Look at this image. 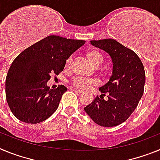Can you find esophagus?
Instances as JSON below:
<instances>
[{"instance_id": "1", "label": "esophagus", "mask_w": 160, "mask_h": 160, "mask_svg": "<svg viewBox=\"0 0 160 160\" xmlns=\"http://www.w3.org/2000/svg\"><path fill=\"white\" fill-rule=\"evenodd\" d=\"M71 90H73V91H74V92L76 93H78V94H81L82 91L80 90H78V89H76V88H71Z\"/></svg>"}]
</instances>
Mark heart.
Segmentation results:
<instances>
[{
	"label": "heart",
	"mask_w": 160,
	"mask_h": 160,
	"mask_svg": "<svg viewBox=\"0 0 160 160\" xmlns=\"http://www.w3.org/2000/svg\"><path fill=\"white\" fill-rule=\"evenodd\" d=\"M87 58L90 60V62L92 63L94 66H98L102 63L103 57L102 55L97 50H90L87 53ZM72 57H69L66 61V67L68 68L70 66L71 63ZM72 85L75 88L79 89V90H88L90 87L95 86L98 84L97 81L94 79L91 78H85L82 77H75L73 78L72 80Z\"/></svg>",
	"instance_id": "b5f03b06"
}]
</instances>
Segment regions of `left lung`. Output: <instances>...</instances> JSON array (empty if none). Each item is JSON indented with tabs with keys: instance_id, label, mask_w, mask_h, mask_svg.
Returning a JSON list of instances; mask_svg holds the SVG:
<instances>
[{
	"instance_id": "left-lung-1",
	"label": "left lung",
	"mask_w": 160,
	"mask_h": 160,
	"mask_svg": "<svg viewBox=\"0 0 160 160\" xmlns=\"http://www.w3.org/2000/svg\"><path fill=\"white\" fill-rule=\"evenodd\" d=\"M90 43L110 55L113 70L108 82L99 88L100 97L97 96L84 110L95 123L115 127L131 116L143 94V65L135 52L114 39L90 41ZM106 95L107 100L103 99Z\"/></svg>"
}]
</instances>
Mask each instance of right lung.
I'll return each instance as SVG.
<instances>
[{
	"instance_id": "1",
	"label": "right lung",
	"mask_w": 160,
	"mask_h": 160,
	"mask_svg": "<svg viewBox=\"0 0 160 160\" xmlns=\"http://www.w3.org/2000/svg\"><path fill=\"white\" fill-rule=\"evenodd\" d=\"M85 42L50 35L14 59L5 80L6 100L14 116L31 124L51 116L67 88L59 85L57 89H49L47 82L51 74L62 71L66 59Z\"/></svg>"
}]
</instances>
